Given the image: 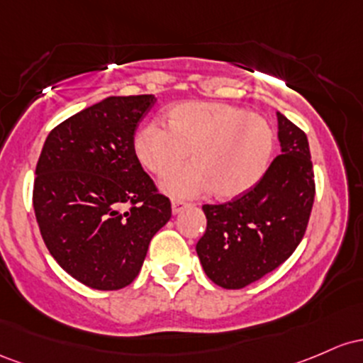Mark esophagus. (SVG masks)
Returning <instances> with one entry per match:
<instances>
[{"mask_svg": "<svg viewBox=\"0 0 363 363\" xmlns=\"http://www.w3.org/2000/svg\"><path fill=\"white\" fill-rule=\"evenodd\" d=\"M185 207H186V202H183V201H173V202H171V211H173V214L182 213Z\"/></svg>", "mask_w": 363, "mask_h": 363, "instance_id": "1", "label": "esophagus"}]
</instances>
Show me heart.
Returning <instances> with one entry per match:
<instances>
[{
	"label": "heart",
	"mask_w": 363,
	"mask_h": 363,
	"mask_svg": "<svg viewBox=\"0 0 363 363\" xmlns=\"http://www.w3.org/2000/svg\"><path fill=\"white\" fill-rule=\"evenodd\" d=\"M164 125H142L133 138L137 160L149 173L168 174L161 186L173 197L213 194L231 201L250 192L269 169L276 133L269 120L226 103L173 106Z\"/></svg>",
	"instance_id": "b5f03b06"
}]
</instances>
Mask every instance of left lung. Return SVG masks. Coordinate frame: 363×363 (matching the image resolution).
<instances>
[{
  "label": "left lung",
  "mask_w": 363,
  "mask_h": 363,
  "mask_svg": "<svg viewBox=\"0 0 363 363\" xmlns=\"http://www.w3.org/2000/svg\"><path fill=\"white\" fill-rule=\"evenodd\" d=\"M281 154L250 192L202 206L206 233L197 242L207 278L240 290L281 266L302 242L315 197L307 135L278 113Z\"/></svg>",
  "instance_id": "8db88e82"
}]
</instances>
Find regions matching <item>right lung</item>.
<instances>
[{
    "label": "right lung",
    "mask_w": 363,
    "mask_h": 363,
    "mask_svg": "<svg viewBox=\"0 0 363 363\" xmlns=\"http://www.w3.org/2000/svg\"><path fill=\"white\" fill-rule=\"evenodd\" d=\"M152 94L111 96L52 128L35 166V219L50 254L94 290L137 278L152 236L171 218L133 149Z\"/></svg>",
    "instance_id": "obj_1"
}]
</instances>
